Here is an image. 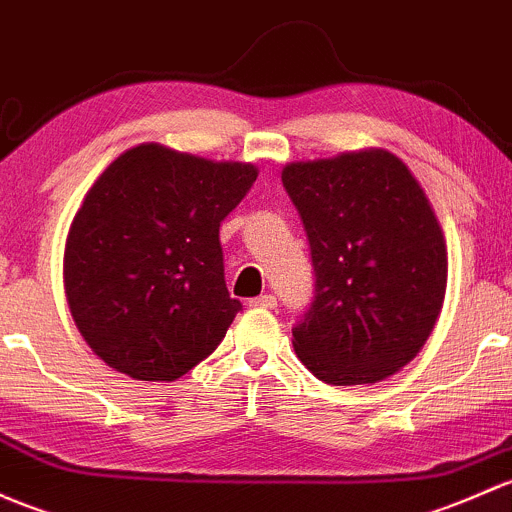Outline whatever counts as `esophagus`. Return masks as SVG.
<instances>
[{"label":"esophagus","mask_w":512,"mask_h":512,"mask_svg":"<svg viewBox=\"0 0 512 512\" xmlns=\"http://www.w3.org/2000/svg\"><path fill=\"white\" fill-rule=\"evenodd\" d=\"M250 306H255V309H274V306H277V299H274L272 294H262V297L250 299Z\"/></svg>","instance_id":"1"}]
</instances>
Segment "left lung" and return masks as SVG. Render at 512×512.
Listing matches in <instances>:
<instances>
[{
    "mask_svg": "<svg viewBox=\"0 0 512 512\" xmlns=\"http://www.w3.org/2000/svg\"><path fill=\"white\" fill-rule=\"evenodd\" d=\"M282 184L316 274L292 328L299 360L328 385L390 378L422 351L444 304L446 242L427 193L385 149L294 161Z\"/></svg>",
    "mask_w": 512,
    "mask_h": 512,
    "instance_id": "1",
    "label": "left lung"
}]
</instances>
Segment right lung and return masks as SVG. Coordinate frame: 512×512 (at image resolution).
Instances as JSON below:
<instances>
[{
  "label": "right lung",
  "mask_w": 512,
  "mask_h": 512,
  "mask_svg": "<svg viewBox=\"0 0 512 512\" xmlns=\"http://www.w3.org/2000/svg\"><path fill=\"white\" fill-rule=\"evenodd\" d=\"M257 166L147 142L120 154L75 213L63 252L71 316L93 353L134 380H176L242 309L225 287L223 218Z\"/></svg>",
  "instance_id": "1"
}]
</instances>
